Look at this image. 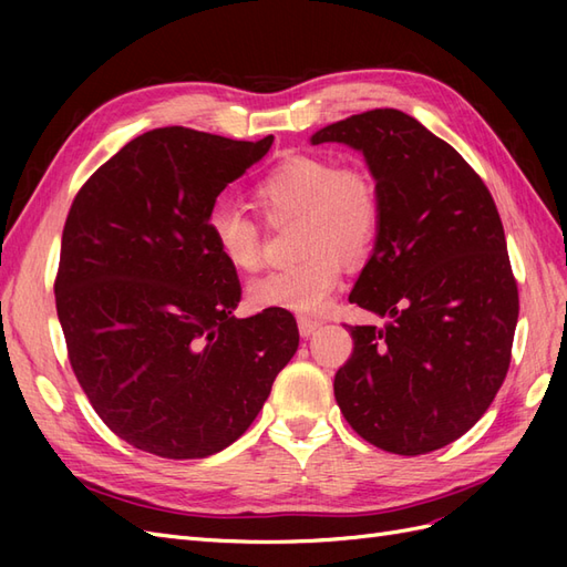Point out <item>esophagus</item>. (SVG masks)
<instances>
[{
  "label": "esophagus",
  "instance_id": "34e87169",
  "mask_svg": "<svg viewBox=\"0 0 567 567\" xmlns=\"http://www.w3.org/2000/svg\"><path fill=\"white\" fill-rule=\"evenodd\" d=\"M321 326L319 319H310V317H300L298 319V329H300V336H312L317 329Z\"/></svg>",
  "mask_w": 567,
  "mask_h": 567
}]
</instances>
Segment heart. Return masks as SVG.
<instances>
[{
    "mask_svg": "<svg viewBox=\"0 0 567 567\" xmlns=\"http://www.w3.org/2000/svg\"><path fill=\"white\" fill-rule=\"evenodd\" d=\"M252 200L267 225L296 217V265L271 271L248 290L257 307L298 315L323 310L342 277V262L357 265L371 252L381 231L379 184L362 165H336L315 153H293L267 169ZM208 231L225 262L252 274L262 267L260 221L229 205H215Z\"/></svg>",
    "mask_w": 567,
    "mask_h": 567,
    "instance_id": "1",
    "label": "heart"
}]
</instances>
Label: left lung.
I'll list each match as a JSON object with an SVG mask.
<instances>
[{
	"label": "left lung",
	"mask_w": 567,
	"mask_h": 567,
	"mask_svg": "<svg viewBox=\"0 0 567 567\" xmlns=\"http://www.w3.org/2000/svg\"><path fill=\"white\" fill-rule=\"evenodd\" d=\"M364 153L383 217L350 302L390 323L348 326L333 392L352 431L419 456L458 440L489 409L518 323L499 210L461 153L398 109L350 115L312 144Z\"/></svg>",
	"instance_id": "left-lung-1"
}]
</instances>
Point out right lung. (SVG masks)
<instances>
[{
    "label": "right lung",
    "instance_id": "right-lung-1",
    "mask_svg": "<svg viewBox=\"0 0 567 567\" xmlns=\"http://www.w3.org/2000/svg\"><path fill=\"white\" fill-rule=\"evenodd\" d=\"M271 142L151 130L82 184L65 217L54 293L68 359L99 419L136 450L182 461L229 447L298 350L288 310L231 317L241 284L208 231L217 196Z\"/></svg>",
    "mask_w": 567,
    "mask_h": 567
}]
</instances>
